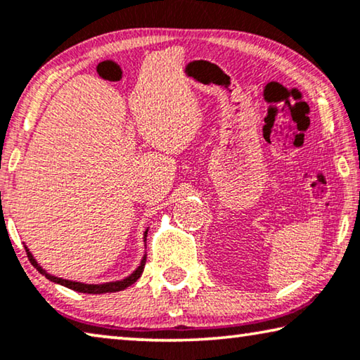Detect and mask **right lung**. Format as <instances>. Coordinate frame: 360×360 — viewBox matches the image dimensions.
Instances as JSON below:
<instances>
[{
  "instance_id": "obj_1",
  "label": "right lung",
  "mask_w": 360,
  "mask_h": 360,
  "mask_svg": "<svg viewBox=\"0 0 360 360\" xmlns=\"http://www.w3.org/2000/svg\"><path fill=\"white\" fill-rule=\"evenodd\" d=\"M149 231V229H147ZM147 231L144 232V242L147 240ZM25 252H27V256L28 259H30V262L33 266L37 267V269L43 274L44 277L49 278L51 282L54 283H59V285H64V287L70 288V290H75V292H79V293H91V295H99V293H113V292H122V290L128 288L129 285H133L138 278L141 277L142 271H144V266H146V259H147V255H144V258L141 259V264L138 269H136L131 276H128L127 278H123V281H117V282H107V283H82V282H73V281H65V278H60V277H56V276H51V274H48L46 271L43 269L41 266L38 264L37 259L33 258V255L28 252V248L25 247Z\"/></svg>"
}]
</instances>
